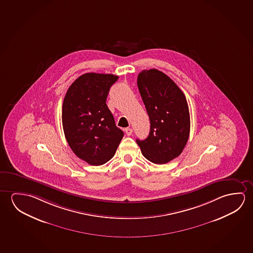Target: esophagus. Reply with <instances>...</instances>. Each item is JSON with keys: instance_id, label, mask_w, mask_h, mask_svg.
Returning a JSON list of instances; mask_svg holds the SVG:
<instances>
[{"instance_id": "esophagus-1", "label": "esophagus", "mask_w": 253, "mask_h": 253, "mask_svg": "<svg viewBox=\"0 0 253 253\" xmlns=\"http://www.w3.org/2000/svg\"><path fill=\"white\" fill-rule=\"evenodd\" d=\"M125 131H126V135H128V136H130V135H132V128H129V127H127V128L125 129Z\"/></svg>"}]
</instances>
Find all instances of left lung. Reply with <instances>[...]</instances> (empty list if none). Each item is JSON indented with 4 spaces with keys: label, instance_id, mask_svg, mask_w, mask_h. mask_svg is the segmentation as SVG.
Returning <instances> with one entry per match:
<instances>
[{
    "label": "left lung",
    "instance_id": "left-lung-1",
    "mask_svg": "<svg viewBox=\"0 0 253 253\" xmlns=\"http://www.w3.org/2000/svg\"><path fill=\"white\" fill-rule=\"evenodd\" d=\"M137 85L150 121L149 136L137 139L145 158L164 165L180 155L190 134V114L185 94L157 69L143 70Z\"/></svg>",
    "mask_w": 253,
    "mask_h": 253
}]
</instances>
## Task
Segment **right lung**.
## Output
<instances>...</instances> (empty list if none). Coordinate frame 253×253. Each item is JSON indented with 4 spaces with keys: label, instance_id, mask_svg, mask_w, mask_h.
Listing matches in <instances>:
<instances>
[{
    "label": "right lung",
    "instance_id": "add662e5",
    "mask_svg": "<svg viewBox=\"0 0 253 253\" xmlns=\"http://www.w3.org/2000/svg\"><path fill=\"white\" fill-rule=\"evenodd\" d=\"M119 77L87 73L70 85L62 104V126L73 152L88 165H102L113 158L122 130L117 127L106 104L111 86Z\"/></svg>",
    "mask_w": 253,
    "mask_h": 253
}]
</instances>
